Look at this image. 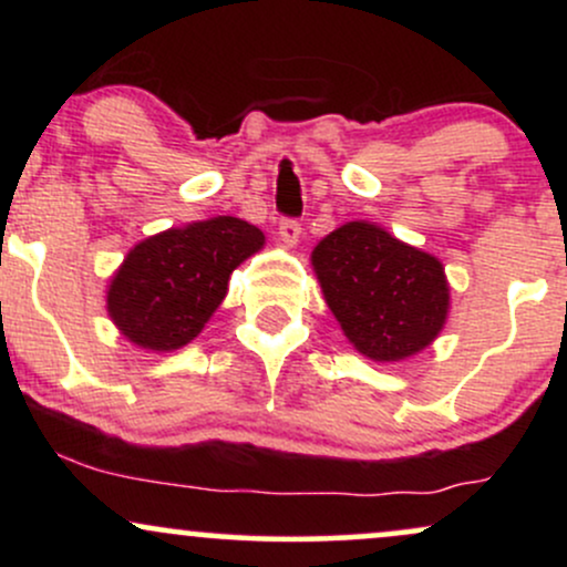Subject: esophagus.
<instances>
[{"mask_svg":"<svg viewBox=\"0 0 567 567\" xmlns=\"http://www.w3.org/2000/svg\"><path fill=\"white\" fill-rule=\"evenodd\" d=\"M298 237H301V224H298L296 218H282L279 220V239H282L285 245L292 247L298 243Z\"/></svg>","mask_w":567,"mask_h":567,"instance_id":"1","label":"esophagus"}]
</instances>
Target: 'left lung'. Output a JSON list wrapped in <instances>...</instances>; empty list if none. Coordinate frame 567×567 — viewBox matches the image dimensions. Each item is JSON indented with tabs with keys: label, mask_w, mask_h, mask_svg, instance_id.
I'll return each instance as SVG.
<instances>
[{
	"label": "left lung",
	"mask_w": 567,
	"mask_h": 567,
	"mask_svg": "<svg viewBox=\"0 0 567 567\" xmlns=\"http://www.w3.org/2000/svg\"><path fill=\"white\" fill-rule=\"evenodd\" d=\"M311 266L343 333L370 360H405L445 324L442 264L379 226L351 220L330 231L311 252Z\"/></svg>",
	"instance_id": "obj_1"
}]
</instances>
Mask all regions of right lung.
I'll list each match as a JSON object with an SVG mask.
<instances>
[{
	"instance_id": "1",
	"label": "right lung",
	"mask_w": 567,
	"mask_h": 567,
	"mask_svg": "<svg viewBox=\"0 0 567 567\" xmlns=\"http://www.w3.org/2000/svg\"><path fill=\"white\" fill-rule=\"evenodd\" d=\"M261 247L264 231L231 216L154 234L114 275L109 315L143 349L186 347L224 301L231 271Z\"/></svg>"
}]
</instances>
